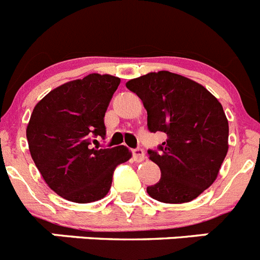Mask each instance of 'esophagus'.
<instances>
[{
    "label": "esophagus",
    "mask_w": 260,
    "mask_h": 260,
    "mask_svg": "<svg viewBox=\"0 0 260 260\" xmlns=\"http://www.w3.org/2000/svg\"><path fill=\"white\" fill-rule=\"evenodd\" d=\"M132 154H133V161L135 162H143L145 159V153H144L143 149H133L132 150Z\"/></svg>",
    "instance_id": "esophagus-1"
}]
</instances>
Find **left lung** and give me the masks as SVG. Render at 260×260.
<instances>
[{"mask_svg":"<svg viewBox=\"0 0 260 260\" xmlns=\"http://www.w3.org/2000/svg\"><path fill=\"white\" fill-rule=\"evenodd\" d=\"M125 86L143 101L149 131L168 135L159 152H148L161 179L146 192L168 204L191 202L212 186L226 157L224 108L203 85L168 71L150 72Z\"/></svg>","mask_w":260,"mask_h":260,"instance_id":"8db88e82","label":"left lung"}]
</instances>
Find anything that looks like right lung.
Masks as SVG:
<instances>
[{"instance_id":"obj_1","label":"right lung","mask_w":260,"mask_h":260,"mask_svg":"<svg viewBox=\"0 0 260 260\" xmlns=\"http://www.w3.org/2000/svg\"><path fill=\"white\" fill-rule=\"evenodd\" d=\"M119 83V77L91 73L62 83L34 107L26 129L31 157L49 188L69 202L105 198L115 168L132 157L123 145H90L92 136H106L103 117Z\"/></svg>"}]
</instances>
